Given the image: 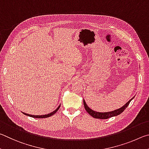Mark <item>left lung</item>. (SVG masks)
Instances as JSON below:
<instances>
[{"label":"left lung","instance_id":"1","mask_svg":"<svg viewBox=\"0 0 149 149\" xmlns=\"http://www.w3.org/2000/svg\"><path fill=\"white\" fill-rule=\"evenodd\" d=\"M134 97L131 99V100H130L128 102H127L126 104H125L124 106H122L121 108L116 109V110L111 111V112H107V113H99V112L93 111L90 107H88V106L87 105V104L86 103L84 100H83V102H84V108L86 109V111L88 112V114H90L91 116L93 117V118H99V119H107V118H111V117L116 116L117 115H119L120 114H121L122 112H123L125 109L127 108V107L129 105L130 103L131 102V101L134 99Z\"/></svg>","mask_w":149,"mask_h":149}]
</instances>
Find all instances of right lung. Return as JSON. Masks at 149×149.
Listing matches in <instances>:
<instances>
[{
  "label": "right lung",
  "instance_id": "1",
  "mask_svg": "<svg viewBox=\"0 0 149 149\" xmlns=\"http://www.w3.org/2000/svg\"><path fill=\"white\" fill-rule=\"evenodd\" d=\"M60 108V105L57 107L56 110L54 111L53 112H52V113H49L48 114H44V115H31V114H29L27 113H23V114H24L25 115H27L29 116H31V117H33V118H48V117H49L53 115L55 113H56V112L59 110V109Z\"/></svg>",
  "mask_w": 149,
  "mask_h": 149
}]
</instances>
